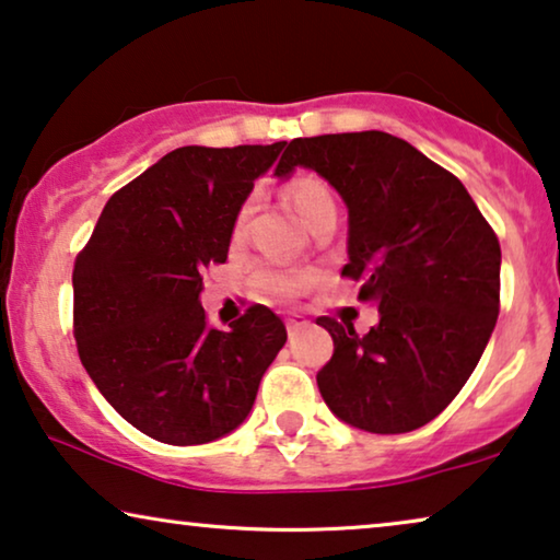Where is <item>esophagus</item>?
Here are the masks:
<instances>
[{
  "instance_id": "34e87169",
  "label": "esophagus",
  "mask_w": 560,
  "mask_h": 560,
  "mask_svg": "<svg viewBox=\"0 0 560 560\" xmlns=\"http://www.w3.org/2000/svg\"><path fill=\"white\" fill-rule=\"evenodd\" d=\"M306 325H310V319L302 317V314H289V317H287V332L289 335H296L299 329H304Z\"/></svg>"
}]
</instances>
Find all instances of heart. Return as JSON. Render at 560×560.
Wrapping results in <instances>:
<instances>
[{
	"instance_id": "obj_1",
	"label": "heart",
	"mask_w": 560,
	"mask_h": 560,
	"mask_svg": "<svg viewBox=\"0 0 560 560\" xmlns=\"http://www.w3.org/2000/svg\"><path fill=\"white\" fill-rule=\"evenodd\" d=\"M283 198L291 205V210L302 218L306 228L319 223L322 218H335V195L329 187L322 183L319 177L314 175H299L291 179V183L283 187ZM243 228H246V210L238 212L233 223V241H238L243 235ZM317 281L312 271H279V269H258L254 283L256 289L266 296L273 299H291L302 294Z\"/></svg>"
}]
</instances>
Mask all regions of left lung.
Here are the masks:
<instances>
[{
    "instance_id": "8db88e82",
    "label": "left lung",
    "mask_w": 560,
    "mask_h": 560,
    "mask_svg": "<svg viewBox=\"0 0 560 560\" xmlns=\"http://www.w3.org/2000/svg\"><path fill=\"white\" fill-rule=\"evenodd\" d=\"M310 167L348 205L342 277L381 312L358 335L319 317L335 352L317 373L337 419L370 434H406L452 404L500 314V241L452 172L385 131L289 141L273 170Z\"/></svg>"
}]
</instances>
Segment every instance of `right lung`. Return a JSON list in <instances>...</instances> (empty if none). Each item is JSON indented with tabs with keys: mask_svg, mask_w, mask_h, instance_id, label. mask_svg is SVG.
Returning a JSON list of instances; mask_svg holds the SVG:
<instances>
[{
	"mask_svg": "<svg viewBox=\"0 0 560 560\" xmlns=\"http://www.w3.org/2000/svg\"><path fill=\"white\" fill-rule=\"evenodd\" d=\"M287 141L179 147L112 195L73 266L83 368L133 429L162 444H208L246 421L287 342L269 306L208 325L202 271L225 264L233 223Z\"/></svg>",
	"mask_w": 560,
	"mask_h": 560,
	"instance_id": "1",
	"label": "right lung"
}]
</instances>
